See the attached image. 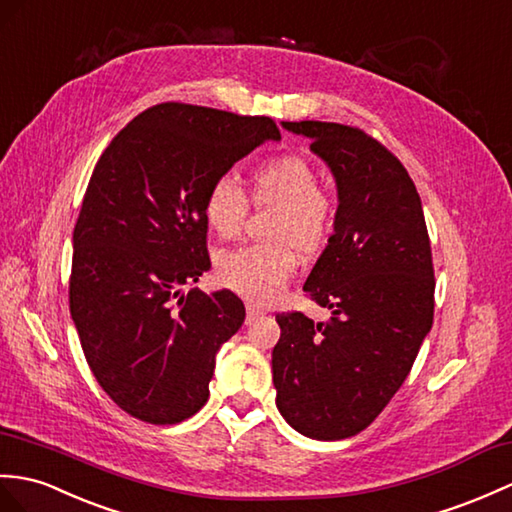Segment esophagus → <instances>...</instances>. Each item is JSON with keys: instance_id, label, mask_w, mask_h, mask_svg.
<instances>
[{"instance_id": "34e87169", "label": "esophagus", "mask_w": 512, "mask_h": 512, "mask_svg": "<svg viewBox=\"0 0 512 512\" xmlns=\"http://www.w3.org/2000/svg\"><path fill=\"white\" fill-rule=\"evenodd\" d=\"M246 314H248V323H251V320L264 316L266 310L261 305H257V303H246Z\"/></svg>"}]
</instances>
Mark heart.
<instances>
[{
    "label": "heart",
    "mask_w": 512,
    "mask_h": 512,
    "mask_svg": "<svg viewBox=\"0 0 512 512\" xmlns=\"http://www.w3.org/2000/svg\"><path fill=\"white\" fill-rule=\"evenodd\" d=\"M253 200L277 207L270 224L275 240L253 242L218 259V279L229 290L253 301H268L292 277L299 264L296 246L314 253L323 246L336 222V205L318 185V172L301 154H283L257 165L251 174ZM202 213L220 237L240 235L248 196L231 174H220L207 189Z\"/></svg>",
    "instance_id": "heart-1"
}]
</instances>
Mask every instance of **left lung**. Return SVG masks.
<instances>
[{
    "label": "left lung",
    "instance_id": "left-lung-1",
    "mask_svg": "<svg viewBox=\"0 0 512 512\" xmlns=\"http://www.w3.org/2000/svg\"><path fill=\"white\" fill-rule=\"evenodd\" d=\"M336 176L334 235L303 290L327 323L281 312L272 349L277 408L296 432L340 441L371 425L406 382L434 320V264L408 170L364 130L283 122Z\"/></svg>",
    "mask_w": 512,
    "mask_h": 512
}]
</instances>
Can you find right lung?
I'll use <instances>...</instances> for the list:
<instances>
[{"label": "right lung", "instance_id": "add662e5", "mask_svg": "<svg viewBox=\"0 0 512 512\" xmlns=\"http://www.w3.org/2000/svg\"><path fill=\"white\" fill-rule=\"evenodd\" d=\"M270 139H281L270 117L163 102L95 163L74 229L69 310L95 379L130 417L174 425L207 403L216 353L246 310L229 290L181 288L211 266L209 185Z\"/></svg>", "mask_w": 512, "mask_h": 512}]
</instances>
